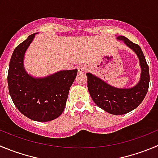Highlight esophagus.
Returning <instances> with one entry per match:
<instances>
[{
    "mask_svg": "<svg viewBox=\"0 0 158 158\" xmlns=\"http://www.w3.org/2000/svg\"><path fill=\"white\" fill-rule=\"evenodd\" d=\"M86 70H87V67L84 65H80V66L78 67V73H79V74H82V73L85 72Z\"/></svg>",
    "mask_w": 158,
    "mask_h": 158,
    "instance_id": "1",
    "label": "esophagus"
}]
</instances>
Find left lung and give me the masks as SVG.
<instances>
[{"instance_id":"1","label":"left lung","mask_w":158,"mask_h":158,"mask_svg":"<svg viewBox=\"0 0 158 158\" xmlns=\"http://www.w3.org/2000/svg\"><path fill=\"white\" fill-rule=\"evenodd\" d=\"M137 54L141 68L140 81L132 88L120 89L109 85L97 76L86 73L87 85L90 96L99 107L113 115H123L137 108L144 99L149 88V67L141 48L124 36H118Z\"/></svg>"}]
</instances>
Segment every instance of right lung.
Wrapping results in <instances>:
<instances>
[{"label": "right lung", "instance_id": "right-lung-1", "mask_svg": "<svg viewBox=\"0 0 158 158\" xmlns=\"http://www.w3.org/2000/svg\"><path fill=\"white\" fill-rule=\"evenodd\" d=\"M35 34L15 48L9 63L7 84L10 96L18 110L32 120L48 122L59 117L66 104L69 91L77 69L62 70L44 78L26 73L24 57Z\"/></svg>", "mask_w": 158, "mask_h": 158}]
</instances>
